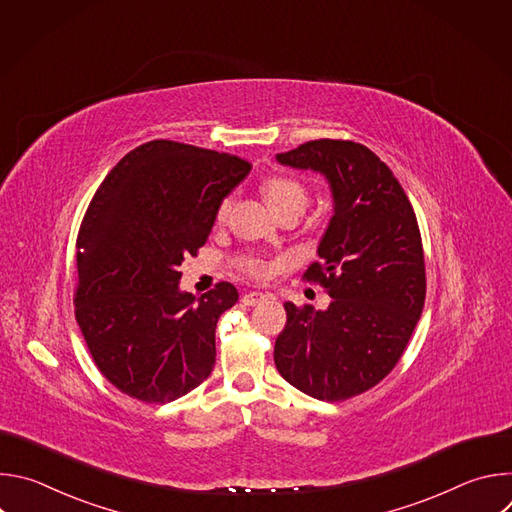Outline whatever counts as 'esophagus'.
Masks as SVG:
<instances>
[{"mask_svg": "<svg viewBox=\"0 0 512 512\" xmlns=\"http://www.w3.org/2000/svg\"><path fill=\"white\" fill-rule=\"evenodd\" d=\"M263 300H267V296L261 294V291H249V294H243V298H241V302H243L245 306H257V304H261Z\"/></svg>", "mask_w": 512, "mask_h": 512, "instance_id": "34e87169", "label": "esophagus"}]
</instances>
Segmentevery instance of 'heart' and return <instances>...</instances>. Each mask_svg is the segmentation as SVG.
Wrapping results in <instances>:
<instances>
[{
    "instance_id": "heart-1",
    "label": "heart",
    "mask_w": 512,
    "mask_h": 512,
    "mask_svg": "<svg viewBox=\"0 0 512 512\" xmlns=\"http://www.w3.org/2000/svg\"><path fill=\"white\" fill-rule=\"evenodd\" d=\"M263 194L269 202V206L273 208V212L279 216L283 212H298L302 214L306 204H308V190L306 186L298 180V178H291V176H273L263 184ZM231 210V198H223L216 206L214 212V221L221 225L227 221ZM237 267L241 271H245L251 277H267L269 275V263L257 255H243L237 261Z\"/></svg>"
}]
</instances>
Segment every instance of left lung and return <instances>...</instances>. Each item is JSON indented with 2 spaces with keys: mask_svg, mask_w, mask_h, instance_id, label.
<instances>
[{
  "mask_svg": "<svg viewBox=\"0 0 512 512\" xmlns=\"http://www.w3.org/2000/svg\"><path fill=\"white\" fill-rule=\"evenodd\" d=\"M279 164L326 176L334 214L304 277L332 298L328 310L285 302L275 340L279 375L320 401L373 389L399 362L423 310L425 261L413 206L369 148L314 139Z\"/></svg>",
  "mask_w": 512,
  "mask_h": 512,
  "instance_id": "8db88e82",
  "label": "left lung"
}]
</instances>
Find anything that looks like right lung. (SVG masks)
<instances>
[{
    "mask_svg": "<svg viewBox=\"0 0 512 512\" xmlns=\"http://www.w3.org/2000/svg\"><path fill=\"white\" fill-rule=\"evenodd\" d=\"M251 164L154 139L131 150L95 192L77 239L75 316L101 375L143 403L196 389L216 360L214 330L239 291H180V265L208 241L214 212Z\"/></svg>",
    "mask_w": 512,
    "mask_h": 512,
    "instance_id": "1",
    "label": "right lung"
}]
</instances>
